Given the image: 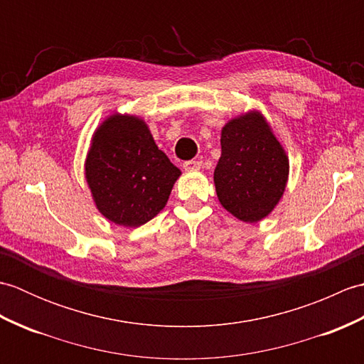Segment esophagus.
I'll return each instance as SVG.
<instances>
[{"label": "esophagus", "instance_id": "34e87169", "mask_svg": "<svg viewBox=\"0 0 364 364\" xmlns=\"http://www.w3.org/2000/svg\"><path fill=\"white\" fill-rule=\"evenodd\" d=\"M203 162L198 161V159H192V161H186L183 162V167L184 170H198L200 167H202Z\"/></svg>", "mask_w": 364, "mask_h": 364}]
</instances>
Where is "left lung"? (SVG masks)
Here are the masks:
<instances>
[{"label":"left lung","mask_w":364,"mask_h":364,"mask_svg":"<svg viewBox=\"0 0 364 364\" xmlns=\"http://www.w3.org/2000/svg\"><path fill=\"white\" fill-rule=\"evenodd\" d=\"M214 170L219 202L237 219L258 222L274 210L288 181L289 162L259 114L227 123Z\"/></svg>","instance_id":"obj_1"}]
</instances>
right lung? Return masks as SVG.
<instances>
[{"label":"right lung","instance_id":"obj_1","mask_svg":"<svg viewBox=\"0 0 364 364\" xmlns=\"http://www.w3.org/2000/svg\"><path fill=\"white\" fill-rule=\"evenodd\" d=\"M181 175L141 119L112 115L97 129L86 178L97 208L123 227H141L166 206Z\"/></svg>","mask_w":364,"mask_h":364}]
</instances>
